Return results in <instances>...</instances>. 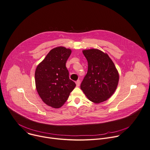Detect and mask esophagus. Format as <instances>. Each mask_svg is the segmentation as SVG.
<instances>
[{
  "instance_id": "34e87169",
  "label": "esophagus",
  "mask_w": 150,
  "mask_h": 150,
  "mask_svg": "<svg viewBox=\"0 0 150 150\" xmlns=\"http://www.w3.org/2000/svg\"><path fill=\"white\" fill-rule=\"evenodd\" d=\"M76 86L77 87H79V86H80V80H77L76 81Z\"/></svg>"
}]
</instances>
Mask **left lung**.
<instances>
[{
    "label": "left lung",
    "mask_w": 150,
    "mask_h": 150,
    "mask_svg": "<svg viewBox=\"0 0 150 150\" xmlns=\"http://www.w3.org/2000/svg\"><path fill=\"white\" fill-rule=\"evenodd\" d=\"M88 63V73L80 88L89 100L99 104L107 101L118 86L119 74L107 53L98 49L82 51Z\"/></svg>",
    "instance_id": "left-lung-1"
}]
</instances>
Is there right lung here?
I'll list each match as a JSON object with an SVG mask.
<instances>
[{"label": "right lung", "mask_w": 150, "mask_h": 150, "mask_svg": "<svg viewBox=\"0 0 150 150\" xmlns=\"http://www.w3.org/2000/svg\"><path fill=\"white\" fill-rule=\"evenodd\" d=\"M71 54L69 48L56 47L49 51L36 69L37 92L43 102L52 108L61 107L76 87L65 66Z\"/></svg>", "instance_id": "add662e5"}]
</instances>
